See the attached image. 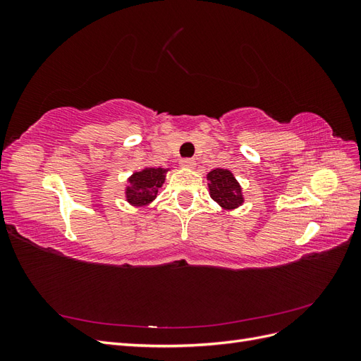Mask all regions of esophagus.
<instances>
[{"instance_id":"obj_1","label":"esophagus","mask_w":361,"mask_h":361,"mask_svg":"<svg viewBox=\"0 0 361 361\" xmlns=\"http://www.w3.org/2000/svg\"><path fill=\"white\" fill-rule=\"evenodd\" d=\"M180 167L182 169H188V170H192L195 167V161L194 159H182L180 161Z\"/></svg>"}]
</instances>
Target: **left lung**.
I'll return each mask as SVG.
<instances>
[{"label":"left lung","mask_w":361,"mask_h":361,"mask_svg":"<svg viewBox=\"0 0 361 361\" xmlns=\"http://www.w3.org/2000/svg\"><path fill=\"white\" fill-rule=\"evenodd\" d=\"M206 178L211 199L223 209L232 211L244 204L243 187L231 170L214 169L206 174Z\"/></svg>","instance_id":"left-lung-1"}]
</instances>
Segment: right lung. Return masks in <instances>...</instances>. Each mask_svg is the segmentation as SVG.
<instances>
[{"label": "right lung", "mask_w": 361, "mask_h": 361, "mask_svg": "<svg viewBox=\"0 0 361 361\" xmlns=\"http://www.w3.org/2000/svg\"><path fill=\"white\" fill-rule=\"evenodd\" d=\"M170 170L171 169L145 167L140 171H134L126 180L125 200L134 207H146L154 203L158 190L162 188Z\"/></svg>", "instance_id": "1"}]
</instances>
